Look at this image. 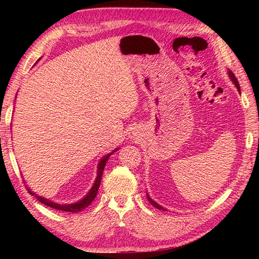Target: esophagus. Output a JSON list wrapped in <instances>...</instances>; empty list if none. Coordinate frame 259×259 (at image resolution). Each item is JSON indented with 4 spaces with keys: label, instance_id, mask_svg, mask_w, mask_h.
<instances>
[{
    "label": "esophagus",
    "instance_id": "1",
    "mask_svg": "<svg viewBox=\"0 0 259 259\" xmlns=\"http://www.w3.org/2000/svg\"><path fill=\"white\" fill-rule=\"evenodd\" d=\"M129 137H130V138H134V139H138V138L140 137L139 130H138L137 128H134V129L131 130L130 133H129Z\"/></svg>",
    "mask_w": 259,
    "mask_h": 259
}]
</instances>
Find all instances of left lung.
<instances>
[{
	"label": "left lung",
	"mask_w": 259,
	"mask_h": 259,
	"mask_svg": "<svg viewBox=\"0 0 259 259\" xmlns=\"http://www.w3.org/2000/svg\"><path fill=\"white\" fill-rule=\"evenodd\" d=\"M227 73H229V76L231 77V80H232V82H233L234 83V84H235V87H236V89H238L239 90V93H240V84H239V82H238V80H236V77H235V75H234V74H233V72H231V71H229V72H227ZM147 200L148 201H150V203L152 204V205H154V207L155 208H157V209H159V210H163V211H165V209L163 208V207H162V205H160L159 203H156L155 202V201H153L152 199H151V196L150 195H148V193H147Z\"/></svg>",
	"instance_id": "1"
}]
</instances>
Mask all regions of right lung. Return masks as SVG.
Here are the masks:
<instances>
[{
	"label": "right lung",
	"instance_id": "1",
	"mask_svg": "<svg viewBox=\"0 0 259 259\" xmlns=\"http://www.w3.org/2000/svg\"><path fill=\"white\" fill-rule=\"evenodd\" d=\"M38 60H40V59H38ZM117 150H119V148H116V150H114L113 152L109 153V154L105 155V156L103 157V159L99 161L98 169H97V177H96V181H95V183H94L93 187L90 188L89 193H88V194L84 196V198H83V199L80 200V201H77V202L71 203V204H59V203H56V202H54V201H50V200H48V199L42 198V196H40V195L35 194L34 192L30 191L29 188L27 187L29 194L34 195L35 198H36L38 201H40L41 203L48 205V207H51V208L57 209V210H61V211H67V212H78V211H81V210L85 209V208L88 207V205H89V204L95 200L96 195H97L99 185H100V181H102V176H103L104 168H105V165H106V162H107V160H108V157L111 156L114 152H116Z\"/></svg>",
	"mask_w": 259,
	"mask_h": 259
}]
</instances>
